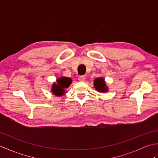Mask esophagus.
<instances>
[{"mask_svg": "<svg viewBox=\"0 0 158 158\" xmlns=\"http://www.w3.org/2000/svg\"><path fill=\"white\" fill-rule=\"evenodd\" d=\"M85 79V75H80L78 77V79L80 81H83Z\"/></svg>", "mask_w": 158, "mask_h": 158, "instance_id": "esophagus-1", "label": "esophagus"}]
</instances>
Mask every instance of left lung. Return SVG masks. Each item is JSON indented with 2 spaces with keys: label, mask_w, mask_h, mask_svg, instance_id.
<instances>
[{
  "label": "left lung",
  "mask_w": 158,
  "mask_h": 158,
  "mask_svg": "<svg viewBox=\"0 0 158 158\" xmlns=\"http://www.w3.org/2000/svg\"><path fill=\"white\" fill-rule=\"evenodd\" d=\"M94 85L97 91L101 92H106L108 89L106 87L105 80L103 78H97L94 80Z\"/></svg>",
  "instance_id": "8db88e82"
}]
</instances>
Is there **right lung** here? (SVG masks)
I'll return each instance as SVG.
<instances>
[{
	"label": "right lung",
	"instance_id": "1",
	"mask_svg": "<svg viewBox=\"0 0 158 158\" xmlns=\"http://www.w3.org/2000/svg\"><path fill=\"white\" fill-rule=\"evenodd\" d=\"M72 80L69 77H61L57 80V83H54L52 86V92L56 96H61L64 94V89L69 88Z\"/></svg>",
	"mask_w": 158,
	"mask_h": 158
}]
</instances>
